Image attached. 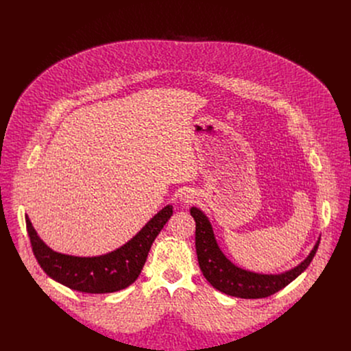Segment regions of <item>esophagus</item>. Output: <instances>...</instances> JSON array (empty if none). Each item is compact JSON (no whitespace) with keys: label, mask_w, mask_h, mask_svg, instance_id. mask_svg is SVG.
I'll return each instance as SVG.
<instances>
[{"label":"esophagus","mask_w":351,"mask_h":351,"mask_svg":"<svg viewBox=\"0 0 351 351\" xmlns=\"http://www.w3.org/2000/svg\"><path fill=\"white\" fill-rule=\"evenodd\" d=\"M194 193H193V190H183V191H180V199L183 203H193L194 202Z\"/></svg>","instance_id":"esophagus-1"}]
</instances>
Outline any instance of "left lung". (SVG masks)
Listing matches in <instances>:
<instances>
[{
    "mask_svg": "<svg viewBox=\"0 0 351 351\" xmlns=\"http://www.w3.org/2000/svg\"><path fill=\"white\" fill-rule=\"evenodd\" d=\"M190 214L195 221V252L199 269L217 290L233 297L264 298L275 294L308 268L319 245L318 239L308 257L287 272L278 275L256 274L239 268L226 258L215 240L208 218L202 210L191 207Z\"/></svg>",
    "mask_w": 351,
    "mask_h": 351,
    "instance_id": "1",
    "label": "left lung"
}]
</instances>
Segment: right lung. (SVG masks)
Wrapping results in <instances>:
<instances>
[{
	"mask_svg": "<svg viewBox=\"0 0 351 351\" xmlns=\"http://www.w3.org/2000/svg\"><path fill=\"white\" fill-rule=\"evenodd\" d=\"M172 214V206L164 207L126 244L98 257H75L54 252L38 237L29 217L25 218L34 257L43 271L72 290L99 294L122 290L138 278L153 241Z\"/></svg>",
	"mask_w": 351,
	"mask_h": 351,
	"instance_id": "1",
	"label": "right lung"
}]
</instances>
